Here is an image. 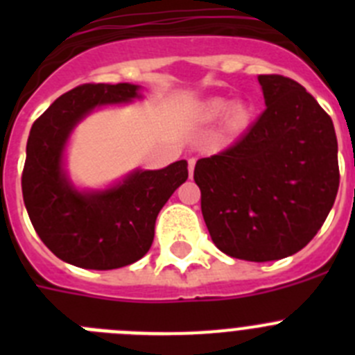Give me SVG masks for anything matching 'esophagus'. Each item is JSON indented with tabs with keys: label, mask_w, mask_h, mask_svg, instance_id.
I'll use <instances>...</instances> for the list:
<instances>
[{
	"label": "esophagus",
	"mask_w": 355,
	"mask_h": 355,
	"mask_svg": "<svg viewBox=\"0 0 355 355\" xmlns=\"http://www.w3.org/2000/svg\"><path fill=\"white\" fill-rule=\"evenodd\" d=\"M193 168H196V159L190 158L188 159V172H190V175H193Z\"/></svg>",
	"instance_id": "esophagus-1"
}]
</instances>
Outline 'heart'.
<instances>
[{
  "label": "heart",
  "instance_id": "b5f03b06",
  "mask_svg": "<svg viewBox=\"0 0 355 355\" xmlns=\"http://www.w3.org/2000/svg\"><path fill=\"white\" fill-rule=\"evenodd\" d=\"M225 114V126L233 133H240L249 126L250 119H252V106L249 103L234 101L229 105L227 99L224 97H215L209 99L202 106V117L206 121H216Z\"/></svg>",
  "mask_w": 355,
  "mask_h": 355
}]
</instances>
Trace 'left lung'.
Listing matches in <instances>:
<instances>
[{"label":"left lung","mask_w":355,"mask_h":355,"mask_svg":"<svg viewBox=\"0 0 355 355\" xmlns=\"http://www.w3.org/2000/svg\"><path fill=\"white\" fill-rule=\"evenodd\" d=\"M258 80L266 110L234 146L200 158L193 180L213 243L263 263L313 240L336 199L340 167L334 126L315 97L281 74Z\"/></svg>","instance_id":"obj_1"}]
</instances>
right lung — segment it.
Wrapping results in <instances>:
<instances>
[{
  "mask_svg": "<svg viewBox=\"0 0 355 355\" xmlns=\"http://www.w3.org/2000/svg\"><path fill=\"white\" fill-rule=\"evenodd\" d=\"M139 85L85 83L69 90L31 126L23 199L37 234L56 258L80 268L112 270L146 256L159 209L188 178L184 159L135 171L101 192H80L64 172V149L78 122L103 105L140 97Z\"/></svg>",
  "mask_w": 355,
  "mask_h": 355,
  "instance_id": "add662e5",
  "label": "right lung"
}]
</instances>
